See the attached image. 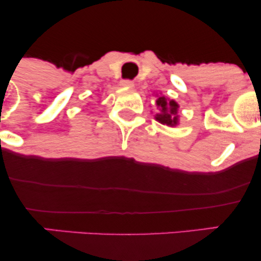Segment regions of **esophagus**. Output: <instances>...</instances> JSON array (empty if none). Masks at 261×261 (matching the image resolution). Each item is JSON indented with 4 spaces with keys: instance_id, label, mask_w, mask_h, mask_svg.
<instances>
[{
    "instance_id": "1",
    "label": "esophagus",
    "mask_w": 261,
    "mask_h": 261,
    "mask_svg": "<svg viewBox=\"0 0 261 261\" xmlns=\"http://www.w3.org/2000/svg\"><path fill=\"white\" fill-rule=\"evenodd\" d=\"M120 86L122 87H134V82L130 80H121L120 81Z\"/></svg>"
}]
</instances>
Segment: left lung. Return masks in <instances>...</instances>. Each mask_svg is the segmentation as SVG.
<instances>
[{"instance_id": "obj_1", "label": "left lung", "mask_w": 261, "mask_h": 261, "mask_svg": "<svg viewBox=\"0 0 261 261\" xmlns=\"http://www.w3.org/2000/svg\"><path fill=\"white\" fill-rule=\"evenodd\" d=\"M155 103L157 107L161 108V114L155 115L158 121L168 126H174L178 124V104L174 100H168L164 95H160Z\"/></svg>"}]
</instances>
